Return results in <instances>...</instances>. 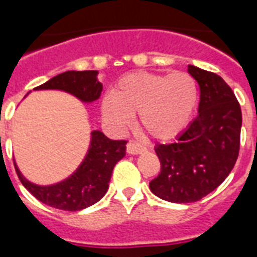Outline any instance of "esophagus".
Listing matches in <instances>:
<instances>
[{"label":"esophagus","instance_id":"1","mask_svg":"<svg viewBox=\"0 0 257 257\" xmlns=\"http://www.w3.org/2000/svg\"><path fill=\"white\" fill-rule=\"evenodd\" d=\"M144 151V147L140 144H137L135 141H129L128 145H126V152H128L129 155H139V153H143Z\"/></svg>","mask_w":257,"mask_h":257}]
</instances>
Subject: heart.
I'll return each instance as SVG.
<instances>
[{
	"label": "heart",
	"mask_w": 257,
	"mask_h": 257,
	"mask_svg": "<svg viewBox=\"0 0 257 257\" xmlns=\"http://www.w3.org/2000/svg\"><path fill=\"white\" fill-rule=\"evenodd\" d=\"M197 102L195 80L185 72L171 74L136 72L121 77L102 101L105 118L117 128L137 113V126L155 140L179 136Z\"/></svg>",
	"instance_id": "1"
}]
</instances>
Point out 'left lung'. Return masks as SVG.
Here are the masks:
<instances>
[{"instance_id":"obj_1","label":"left lung","mask_w":257,"mask_h":257,"mask_svg":"<svg viewBox=\"0 0 257 257\" xmlns=\"http://www.w3.org/2000/svg\"><path fill=\"white\" fill-rule=\"evenodd\" d=\"M200 86L199 114L172 144L155 151L161 172L149 183L153 195L171 203H195L215 191L235 167L241 109L235 93L216 73L188 65Z\"/></svg>"}]
</instances>
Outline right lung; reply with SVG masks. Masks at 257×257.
<instances>
[{"label":"right lung","instance_id":"right-lung-1","mask_svg":"<svg viewBox=\"0 0 257 257\" xmlns=\"http://www.w3.org/2000/svg\"><path fill=\"white\" fill-rule=\"evenodd\" d=\"M97 73V70H69L34 89H58L72 93L84 102H92L102 92ZM125 140H110L100 131H94L88 155L77 171L61 183L49 187L30 183L18 171L17 165L14 167L22 185L41 203L61 211H80L97 203L106 193L113 168L125 156Z\"/></svg>","mask_w":257,"mask_h":257}]
</instances>
